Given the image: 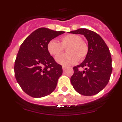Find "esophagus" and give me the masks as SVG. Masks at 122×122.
Segmentation results:
<instances>
[{"label":"esophagus","mask_w":122,"mask_h":122,"mask_svg":"<svg viewBox=\"0 0 122 122\" xmlns=\"http://www.w3.org/2000/svg\"><path fill=\"white\" fill-rule=\"evenodd\" d=\"M67 67L66 66H62V70H66L67 69Z\"/></svg>","instance_id":"34e87169"}]
</instances>
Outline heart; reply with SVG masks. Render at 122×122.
I'll list each match as a JSON object with an SVG mask.
<instances>
[{
    "instance_id": "1",
    "label": "heart",
    "mask_w": 122,
    "mask_h": 122,
    "mask_svg": "<svg viewBox=\"0 0 122 122\" xmlns=\"http://www.w3.org/2000/svg\"><path fill=\"white\" fill-rule=\"evenodd\" d=\"M66 49L67 54L58 55L55 61L63 66H70L76 63L78 61H83L88 53V45L86 41L77 34H70L61 36L59 42L55 40H51L47 44V50L51 55L56 56Z\"/></svg>"
}]
</instances>
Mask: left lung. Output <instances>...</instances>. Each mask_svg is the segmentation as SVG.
<instances>
[{
	"instance_id": "left-lung-1",
	"label": "left lung",
	"mask_w": 122,
	"mask_h": 122,
	"mask_svg": "<svg viewBox=\"0 0 122 122\" xmlns=\"http://www.w3.org/2000/svg\"><path fill=\"white\" fill-rule=\"evenodd\" d=\"M69 33L84 35L89 48L84 61L73 67L71 84L81 95H95L106 86L112 72L109 48L99 34L92 30L81 28Z\"/></svg>"
}]
</instances>
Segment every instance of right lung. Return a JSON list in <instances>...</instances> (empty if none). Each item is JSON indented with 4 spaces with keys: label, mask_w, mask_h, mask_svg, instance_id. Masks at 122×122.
I'll return each instance as SVG.
<instances>
[{
    "label": "right lung",
    "mask_w": 122,
    "mask_h": 122,
    "mask_svg": "<svg viewBox=\"0 0 122 122\" xmlns=\"http://www.w3.org/2000/svg\"><path fill=\"white\" fill-rule=\"evenodd\" d=\"M65 33L41 28L33 32L20 45L15 61V76L25 93L35 98L54 92L62 75V66L50 55L47 44Z\"/></svg>",
    "instance_id": "right-lung-1"
}]
</instances>
